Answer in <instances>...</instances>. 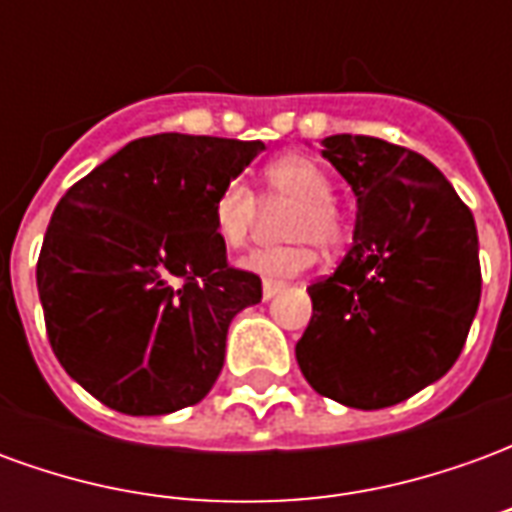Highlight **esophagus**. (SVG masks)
<instances>
[{"label": "esophagus", "mask_w": 512, "mask_h": 512, "mask_svg": "<svg viewBox=\"0 0 512 512\" xmlns=\"http://www.w3.org/2000/svg\"><path fill=\"white\" fill-rule=\"evenodd\" d=\"M285 288H288L285 282H274V279H266V282H263V299L271 301L274 296H279V293H282Z\"/></svg>", "instance_id": "34e87169"}]
</instances>
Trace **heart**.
Masks as SVG:
<instances>
[{
  "instance_id": "1",
  "label": "heart",
  "mask_w": 512,
  "mask_h": 512,
  "mask_svg": "<svg viewBox=\"0 0 512 512\" xmlns=\"http://www.w3.org/2000/svg\"><path fill=\"white\" fill-rule=\"evenodd\" d=\"M266 197L274 202H296L290 211L288 235L296 238L285 246L257 249L241 260V266L266 279L299 277L318 260V244L337 246L343 241V216L332 202V180L307 156H282L263 172ZM255 191L244 180L224 183L213 202V227L227 249H244L255 230Z\"/></svg>"
}]
</instances>
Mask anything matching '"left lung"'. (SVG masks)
<instances>
[{
  "instance_id": "left-lung-1",
  "label": "left lung",
  "mask_w": 512,
  "mask_h": 512,
  "mask_svg": "<svg viewBox=\"0 0 512 512\" xmlns=\"http://www.w3.org/2000/svg\"><path fill=\"white\" fill-rule=\"evenodd\" d=\"M321 147L354 191V246L307 288L312 318L296 359L318 395L362 411L395 406L461 356L483 285L477 227L414 150L351 134Z\"/></svg>"
}]
</instances>
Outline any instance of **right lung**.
Segmentation results:
<instances>
[{
    "label": "right lung",
    "mask_w": 512,
    "mask_h": 512,
    "mask_svg": "<svg viewBox=\"0 0 512 512\" xmlns=\"http://www.w3.org/2000/svg\"><path fill=\"white\" fill-rule=\"evenodd\" d=\"M263 150L219 136H142L54 208L38 260L46 332L65 373L104 406L158 417L216 384L227 329L263 299V285L227 266L213 202Z\"/></svg>",
    "instance_id": "add662e5"
}]
</instances>
